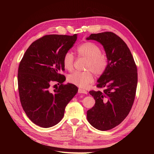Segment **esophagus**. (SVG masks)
Here are the masks:
<instances>
[{"mask_svg": "<svg viewBox=\"0 0 154 154\" xmlns=\"http://www.w3.org/2000/svg\"><path fill=\"white\" fill-rule=\"evenodd\" d=\"M78 93L80 94H87V92L86 91H85L84 89H82V88H79L78 89Z\"/></svg>", "mask_w": 154, "mask_h": 154, "instance_id": "obj_1", "label": "esophagus"}]
</instances>
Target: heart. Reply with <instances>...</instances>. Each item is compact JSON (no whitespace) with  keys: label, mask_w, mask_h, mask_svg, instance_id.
<instances>
[{"label":"heart","mask_w":154,"mask_h":154,"mask_svg":"<svg viewBox=\"0 0 154 154\" xmlns=\"http://www.w3.org/2000/svg\"><path fill=\"white\" fill-rule=\"evenodd\" d=\"M76 51L80 57L87 59L85 69L88 71L85 72H74L70 74L67 80L72 84L80 88H85L94 80L92 73L90 71L97 76L102 75L108 67L109 61L106 54L101 53V50L98 46L90 42L79 45ZM73 65L74 57L72 54L70 52L66 53L63 57V66L64 68L67 71H71L73 69Z\"/></svg>","instance_id":"b5f03b06"}]
</instances>
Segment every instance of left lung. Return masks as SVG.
I'll return each mask as SVG.
<instances>
[{
	"label": "left lung",
	"instance_id": "8db88e82",
	"mask_svg": "<svg viewBox=\"0 0 154 154\" xmlns=\"http://www.w3.org/2000/svg\"><path fill=\"white\" fill-rule=\"evenodd\" d=\"M86 40L103 45L109 61L105 72L97 80V87L103 91L89 92L96 103L87 112L92 127L104 131L119 125L129 114L136 96L137 70L127 45L114 32L91 34Z\"/></svg>",
	"mask_w": 154,
	"mask_h": 154
}]
</instances>
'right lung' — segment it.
I'll return each instance as SVG.
<instances>
[{"instance_id":"right-lung-1","label":"right lung","mask_w":154,"mask_h":154,"mask_svg":"<svg viewBox=\"0 0 154 154\" xmlns=\"http://www.w3.org/2000/svg\"><path fill=\"white\" fill-rule=\"evenodd\" d=\"M77 39L72 36L45 35L32 42L19 64L18 85L23 109L32 123L43 128L58 124L64 116L66 106L76 94L78 87L63 85L66 77L63 57ZM53 81L62 83L53 91Z\"/></svg>"}]
</instances>
